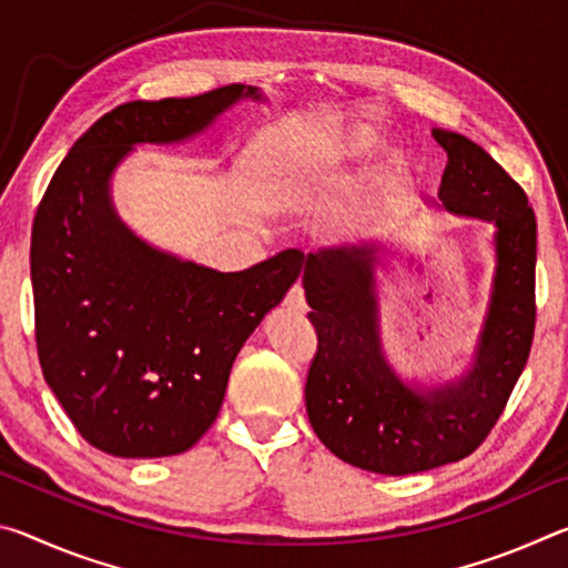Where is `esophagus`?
Returning a JSON list of instances; mask_svg holds the SVG:
<instances>
[{
  "label": "esophagus",
  "instance_id": "obj_1",
  "mask_svg": "<svg viewBox=\"0 0 568 568\" xmlns=\"http://www.w3.org/2000/svg\"><path fill=\"white\" fill-rule=\"evenodd\" d=\"M285 305L291 307V311H295V313H305V307H307V303H305V291H303V285L301 283H295L291 291H287V295H285Z\"/></svg>",
  "mask_w": 568,
  "mask_h": 568
}]
</instances>
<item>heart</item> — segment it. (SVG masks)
Returning a JSON list of instances; mask_svg holds the SVG:
<instances>
[{
    "label": "heart",
    "instance_id": "b5f03b06",
    "mask_svg": "<svg viewBox=\"0 0 568 568\" xmlns=\"http://www.w3.org/2000/svg\"><path fill=\"white\" fill-rule=\"evenodd\" d=\"M348 160H351V148L345 145V142L321 150L318 155H315L311 162H305L303 168L287 170L275 182H271V187H267V203L281 210H291L295 205H301L307 187H311V182L315 178L328 175V172L341 168L343 162Z\"/></svg>",
    "mask_w": 568,
    "mask_h": 568
}]
</instances>
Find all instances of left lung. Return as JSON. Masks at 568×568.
<instances>
[{
	"instance_id": "1",
	"label": "left lung",
	"mask_w": 568,
	"mask_h": 568,
	"mask_svg": "<svg viewBox=\"0 0 568 568\" xmlns=\"http://www.w3.org/2000/svg\"><path fill=\"white\" fill-rule=\"evenodd\" d=\"M448 165L438 200L448 213L496 225V273L470 368L418 390L398 378L381 345L376 245L303 255V287L318 351L305 408L325 448L345 464L408 476L466 458L501 418L531 353L536 325V217L521 185L458 132L434 130Z\"/></svg>"
}]
</instances>
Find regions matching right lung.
<instances>
[{
    "label": "right lung",
    "mask_w": 568,
    "mask_h": 568,
    "mask_svg": "<svg viewBox=\"0 0 568 568\" xmlns=\"http://www.w3.org/2000/svg\"><path fill=\"white\" fill-rule=\"evenodd\" d=\"M257 88L128 102L92 124L47 185L32 225L34 338L47 386L90 446L185 454L213 426L230 368L303 271L283 250L240 273L162 253L114 213V168L142 142L195 138Z\"/></svg>",
    "instance_id": "obj_1"
}]
</instances>
